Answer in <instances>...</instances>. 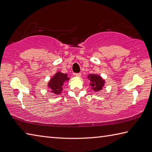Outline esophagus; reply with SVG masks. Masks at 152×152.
Instances as JSON below:
<instances>
[{
  "label": "esophagus",
  "instance_id": "esophagus-1",
  "mask_svg": "<svg viewBox=\"0 0 152 152\" xmlns=\"http://www.w3.org/2000/svg\"><path fill=\"white\" fill-rule=\"evenodd\" d=\"M81 73H76L75 74V76H76V77H80L81 76Z\"/></svg>",
  "mask_w": 152,
  "mask_h": 152
}]
</instances>
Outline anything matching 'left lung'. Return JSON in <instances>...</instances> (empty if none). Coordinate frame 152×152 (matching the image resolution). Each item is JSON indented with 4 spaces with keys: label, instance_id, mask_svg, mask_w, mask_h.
<instances>
[{
    "label": "left lung",
    "instance_id": "left-lung-1",
    "mask_svg": "<svg viewBox=\"0 0 152 152\" xmlns=\"http://www.w3.org/2000/svg\"><path fill=\"white\" fill-rule=\"evenodd\" d=\"M88 79L91 81L90 86L94 91H99L102 89V87L104 86V80H102L100 76L96 74H89L88 76Z\"/></svg>",
    "mask_w": 152,
    "mask_h": 152
}]
</instances>
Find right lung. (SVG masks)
<instances>
[{"mask_svg":"<svg viewBox=\"0 0 152 152\" xmlns=\"http://www.w3.org/2000/svg\"><path fill=\"white\" fill-rule=\"evenodd\" d=\"M69 79V77H67L66 74L58 72L51 78L48 86L51 90V92L56 95H59L63 90L64 82L68 81Z\"/></svg>","mask_w":152,"mask_h":152,"instance_id":"add662e5","label":"right lung"}]
</instances>
